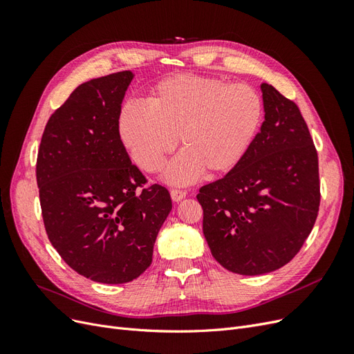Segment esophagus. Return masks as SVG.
Segmentation results:
<instances>
[{
  "label": "esophagus",
  "instance_id": "1",
  "mask_svg": "<svg viewBox=\"0 0 354 354\" xmlns=\"http://www.w3.org/2000/svg\"><path fill=\"white\" fill-rule=\"evenodd\" d=\"M186 190H180V189H171V198H173L174 202H178L183 198H186Z\"/></svg>",
  "mask_w": 354,
  "mask_h": 354
}]
</instances>
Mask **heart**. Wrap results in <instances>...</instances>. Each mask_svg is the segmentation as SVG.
<instances>
[{
	"instance_id": "b5f03b06",
	"label": "heart",
	"mask_w": 354,
	"mask_h": 354,
	"mask_svg": "<svg viewBox=\"0 0 354 354\" xmlns=\"http://www.w3.org/2000/svg\"><path fill=\"white\" fill-rule=\"evenodd\" d=\"M263 113V100L251 85L178 73L155 85L147 106H124L118 125L128 153L146 173L164 168L178 138L183 153L167 178L186 185L202 171L214 177L236 168L255 140Z\"/></svg>"
}]
</instances>
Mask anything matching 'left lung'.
I'll list each match as a JSON object with an SVG mask.
<instances>
[{
	"label": "left lung",
	"mask_w": 354,
	"mask_h": 354,
	"mask_svg": "<svg viewBox=\"0 0 354 354\" xmlns=\"http://www.w3.org/2000/svg\"><path fill=\"white\" fill-rule=\"evenodd\" d=\"M264 122L241 164L199 189L202 229L224 269L264 274L301 250L317 218V151L295 102L261 84Z\"/></svg>",
	"instance_id": "8db88e82"
}]
</instances>
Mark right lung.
Returning <instances> with one entry per match:
<instances>
[{
	"label": "right lung",
	"instance_id": "add662e5",
	"mask_svg": "<svg viewBox=\"0 0 354 354\" xmlns=\"http://www.w3.org/2000/svg\"><path fill=\"white\" fill-rule=\"evenodd\" d=\"M122 71L81 84L50 116L37 158L47 236L71 269L100 283H127L152 263L169 192L146 187L120 136L133 80Z\"/></svg>",
	"mask_w": 354,
	"mask_h": 354
}]
</instances>
